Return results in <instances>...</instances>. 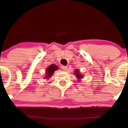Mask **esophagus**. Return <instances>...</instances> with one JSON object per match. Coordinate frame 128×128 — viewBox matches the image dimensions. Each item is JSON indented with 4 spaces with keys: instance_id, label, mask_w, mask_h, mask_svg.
<instances>
[{
    "instance_id": "34e87169",
    "label": "esophagus",
    "mask_w": 128,
    "mask_h": 128,
    "mask_svg": "<svg viewBox=\"0 0 128 128\" xmlns=\"http://www.w3.org/2000/svg\"><path fill=\"white\" fill-rule=\"evenodd\" d=\"M61 68L62 69V70H67V69H68V67H67V66H61Z\"/></svg>"
}]
</instances>
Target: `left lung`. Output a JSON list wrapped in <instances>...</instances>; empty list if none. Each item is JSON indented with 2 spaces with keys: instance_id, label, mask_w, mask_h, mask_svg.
Segmentation results:
<instances>
[{
  "instance_id": "obj_1",
  "label": "left lung",
  "mask_w": 128,
  "mask_h": 128,
  "mask_svg": "<svg viewBox=\"0 0 128 128\" xmlns=\"http://www.w3.org/2000/svg\"><path fill=\"white\" fill-rule=\"evenodd\" d=\"M74 74H75V75H76V77L77 78V79H78V80H80V79L83 78V75L80 74V72H79V70L78 69H76L75 71H74Z\"/></svg>"
}]
</instances>
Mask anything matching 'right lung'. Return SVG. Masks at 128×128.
Returning <instances> with one entry per match:
<instances>
[{"instance_id": "add662e5", "label": "right lung", "mask_w": 128, "mask_h": 128, "mask_svg": "<svg viewBox=\"0 0 128 128\" xmlns=\"http://www.w3.org/2000/svg\"><path fill=\"white\" fill-rule=\"evenodd\" d=\"M58 68V67L56 65H55V64H52V65L49 66L46 69V76H45L46 78H50L52 76L54 72L56 70H57Z\"/></svg>"}]
</instances>
